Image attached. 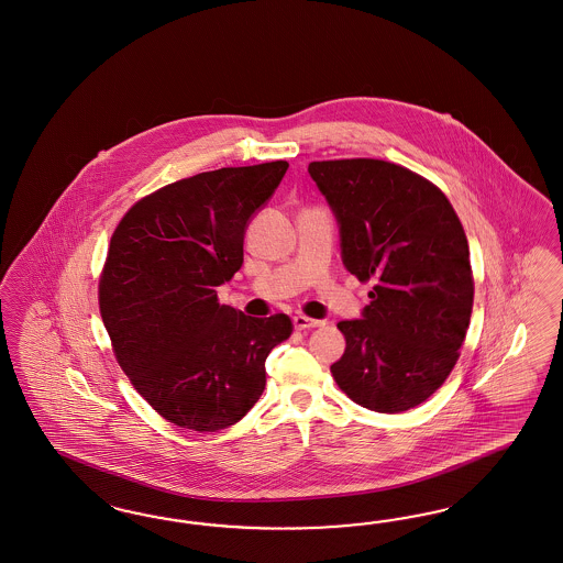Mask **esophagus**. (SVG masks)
Listing matches in <instances>:
<instances>
[{
	"mask_svg": "<svg viewBox=\"0 0 563 563\" xmlns=\"http://www.w3.org/2000/svg\"><path fill=\"white\" fill-rule=\"evenodd\" d=\"M292 324L297 331H306V329H316V327H322L324 320H314V318H308V316H295L292 318Z\"/></svg>",
	"mask_w": 563,
	"mask_h": 563,
	"instance_id": "1",
	"label": "esophagus"
}]
</instances>
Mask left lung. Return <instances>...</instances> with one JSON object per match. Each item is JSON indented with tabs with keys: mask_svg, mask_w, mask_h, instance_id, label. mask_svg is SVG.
Listing matches in <instances>:
<instances>
[{
	"mask_svg": "<svg viewBox=\"0 0 563 563\" xmlns=\"http://www.w3.org/2000/svg\"><path fill=\"white\" fill-rule=\"evenodd\" d=\"M308 172L335 211L345 268L373 283L362 320L338 324L345 352L331 366L333 379L368 410L423 405L449 379L470 329L463 224L433 181L402 165L335 158Z\"/></svg>",
	"mask_w": 563,
	"mask_h": 563,
	"instance_id": "8db88e82",
	"label": "left lung"
}]
</instances>
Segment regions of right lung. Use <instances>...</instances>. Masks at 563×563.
I'll list each match as a JSON object with an SVG mask.
<instances>
[{
  "mask_svg": "<svg viewBox=\"0 0 563 563\" xmlns=\"http://www.w3.org/2000/svg\"><path fill=\"white\" fill-rule=\"evenodd\" d=\"M287 167H222L167 184L114 228L98 280L100 316L135 391L178 428L239 423L266 387L268 354L291 338L289 316L251 318L218 299L243 266L249 218Z\"/></svg>",
  "mask_w": 563,
  "mask_h": 563,
  "instance_id": "1",
  "label": "right lung"
}]
</instances>
